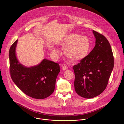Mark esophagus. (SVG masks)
I'll use <instances>...</instances> for the list:
<instances>
[{
  "label": "esophagus",
  "mask_w": 124,
  "mask_h": 124,
  "mask_svg": "<svg viewBox=\"0 0 124 124\" xmlns=\"http://www.w3.org/2000/svg\"><path fill=\"white\" fill-rule=\"evenodd\" d=\"M62 69L63 70H67V69H68V67L65 65V64H63L62 65Z\"/></svg>",
  "instance_id": "obj_1"
}]
</instances>
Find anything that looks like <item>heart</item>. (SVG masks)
Masks as SVG:
<instances>
[{
    "instance_id": "obj_1",
    "label": "heart",
    "mask_w": 124,
    "mask_h": 124,
    "mask_svg": "<svg viewBox=\"0 0 124 124\" xmlns=\"http://www.w3.org/2000/svg\"><path fill=\"white\" fill-rule=\"evenodd\" d=\"M59 44L65 46L64 54L73 61H78L85 57L89 52L90 43L88 38L75 33L67 34L59 41ZM52 54L55 56L58 54L56 48H53Z\"/></svg>"
}]
</instances>
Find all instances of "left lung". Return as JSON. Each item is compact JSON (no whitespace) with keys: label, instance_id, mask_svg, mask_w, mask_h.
<instances>
[{"label":"left lung","instance_id":"8db88e82","mask_svg":"<svg viewBox=\"0 0 124 124\" xmlns=\"http://www.w3.org/2000/svg\"><path fill=\"white\" fill-rule=\"evenodd\" d=\"M96 45L90 54L73 67L75 89L80 96L91 99L107 87L114 67V57L110 44L103 35L93 30Z\"/></svg>","mask_w":124,"mask_h":124}]
</instances>
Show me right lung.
<instances>
[{"label": "right lung", "mask_w": 124, "mask_h": 124, "mask_svg": "<svg viewBox=\"0 0 124 124\" xmlns=\"http://www.w3.org/2000/svg\"><path fill=\"white\" fill-rule=\"evenodd\" d=\"M17 40L9 52L10 73L12 80L24 94L37 99H45L54 92L60 71L59 64L44 59L39 65L27 68L21 64L16 55Z\"/></svg>", "instance_id": "right-lung-1"}]
</instances>
